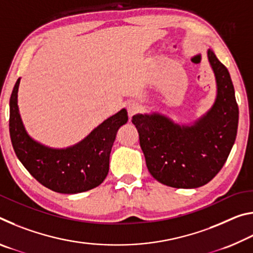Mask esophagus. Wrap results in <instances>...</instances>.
<instances>
[{"mask_svg": "<svg viewBox=\"0 0 253 253\" xmlns=\"http://www.w3.org/2000/svg\"><path fill=\"white\" fill-rule=\"evenodd\" d=\"M139 110H140V105L138 102L130 101L127 104V111H128V116H129V118H131L132 115L138 113Z\"/></svg>", "mask_w": 253, "mask_h": 253, "instance_id": "34e87169", "label": "esophagus"}]
</instances>
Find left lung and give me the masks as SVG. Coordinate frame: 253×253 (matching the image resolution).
<instances>
[{"instance_id": "8db88e82", "label": "left lung", "mask_w": 253, "mask_h": 253, "mask_svg": "<svg viewBox=\"0 0 253 253\" xmlns=\"http://www.w3.org/2000/svg\"><path fill=\"white\" fill-rule=\"evenodd\" d=\"M207 55L216 84L215 100L207 113L191 124L176 123L158 111L131 119L148 172L170 187L209 183L223 168L237 137L239 108L232 80L212 49Z\"/></svg>"}]
</instances>
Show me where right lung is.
Here are the masks:
<instances>
[{
    "mask_svg": "<svg viewBox=\"0 0 253 253\" xmlns=\"http://www.w3.org/2000/svg\"><path fill=\"white\" fill-rule=\"evenodd\" d=\"M19 78L10 98V136L16 156L29 173L57 193L76 194L95 188L109 170L111 147L119 128L128 122L123 108L83 140L66 148L46 146L29 135L18 106Z\"/></svg>",
    "mask_w": 253,
    "mask_h": 253,
    "instance_id": "1",
    "label": "right lung"
}]
</instances>
